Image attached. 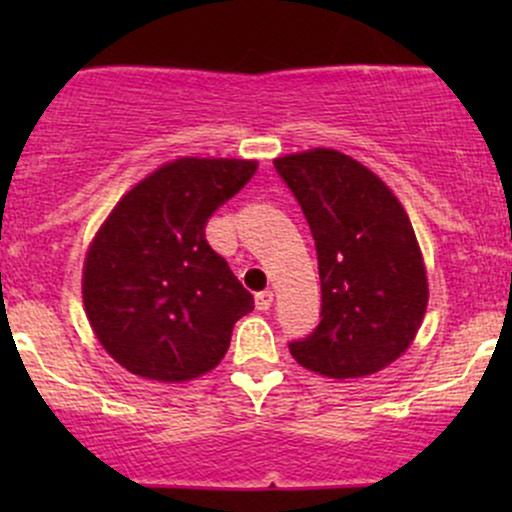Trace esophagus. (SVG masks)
<instances>
[{"instance_id": "esophagus-1", "label": "esophagus", "mask_w": 512, "mask_h": 512, "mask_svg": "<svg viewBox=\"0 0 512 512\" xmlns=\"http://www.w3.org/2000/svg\"><path fill=\"white\" fill-rule=\"evenodd\" d=\"M272 301H274V293L269 291V289L255 293V305H257V310H269V308H272Z\"/></svg>"}]
</instances>
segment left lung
<instances>
[{
	"mask_svg": "<svg viewBox=\"0 0 512 512\" xmlns=\"http://www.w3.org/2000/svg\"><path fill=\"white\" fill-rule=\"evenodd\" d=\"M301 204L320 269V325L289 344L303 368L363 378L390 366L419 332L426 269L407 211L366 166L334 149L274 161Z\"/></svg>",
	"mask_w": 512,
	"mask_h": 512,
	"instance_id": "1",
	"label": "left lung"
}]
</instances>
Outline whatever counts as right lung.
<instances>
[{
    "label": "right lung",
    "mask_w": 512,
    "mask_h": 512,
    "mask_svg": "<svg viewBox=\"0 0 512 512\" xmlns=\"http://www.w3.org/2000/svg\"><path fill=\"white\" fill-rule=\"evenodd\" d=\"M255 170L238 158H178L134 185L96 233L84 262L86 315L129 373L161 383L207 373L255 308L204 236Z\"/></svg>",
    "instance_id": "1"
}]
</instances>
